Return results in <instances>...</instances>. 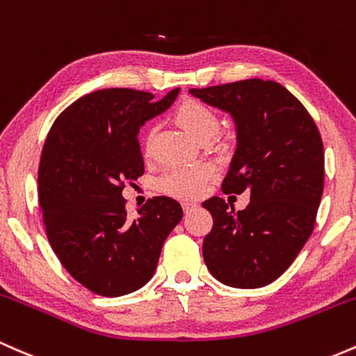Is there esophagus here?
Segmentation results:
<instances>
[{
    "label": "esophagus",
    "mask_w": 356,
    "mask_h": 356,
    "mask_svg": "<svg viewBox=\"0 0 356 356\" xmlns=\"http://www.w3.org/2000/svg\"><path fill=\"white\" fill-rule=\"evenodd\" d=\"M183 210H185V213H188V211H191L193 209H197V203H191V202H183L181 203Z\"/></svg>",
    "instance_id": "esophagus-1"
}]
</instances>
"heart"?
Masks as SVG:
<instances>
[{"label": "heart", "mask_w": 356, "mask_h": 356, "mask_svg": "<svg viewBox=\"0 0 356 356\" xmlns=\"http://www.w3.org/2000/svg\"><path fill=\"white\" fill-rule=\"evenodd\" d=\"M175 121L195 141L211 138L217 131L218 119L213 111L205 104L186 99L175 109ZM151 133L146 136V145H149ZM213 177V168L209 163L173 166L159 178L158 188L163 193L175 198H197L207 190V185Z\"/></svg>", "instance_id": "heart-1"}]
</instances>
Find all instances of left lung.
<instances>
[{"instance_id":"1","label":"left lung","mask_w":356,"mask_h":356,"mask_svg":"<svg viewBox=\"0 0 356 356\" xmlns=\"http://www.w3.org/2000/svg\"><path fill=\"white\" fill-rule=\"evenodd\" d=\"M190 94L232 115L237 147L222 190L250 193V203L238 211L220 197L203 202L213 217L203 261L222 284H270L314 229L325 183L318 127L306 107L273 81L247 79Z\"/></svg>"}]
</instances>
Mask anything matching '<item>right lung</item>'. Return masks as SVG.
<instances>
[{"label": "right lung", "mask_w": 356, "mask_h": 356, "mask_svg": "<svg viewBox=\"0 0 356 356\" xmlns=\"http://www.w3.org/2000/svg\"><path fill=\"white\" fill-rule=\"evenodd\" d=\"M179 89L154 101L149 92L102 89L55 119L38 168L47 237L75 281L101 296H124L147 284L163 243L183 217L170 197L149 198L138 217L122 188L145 173L139 127L165 113Z\"/></svg>", "instance_id": "right-lung-1"}]
</instances>
